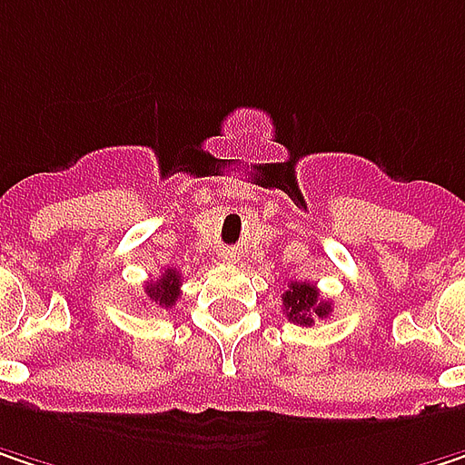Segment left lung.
<instances>
[{"label":"left lung","instance_id":"1","mask_svg":"<svg viewBox=\"0 0 465 465\" xmlns=\"http://www.w3.org/2000/svg\"><path fill=\"white\" fill-rule=\"evenodd\" d=\"M282 303H284L287 319L298 322V324H314V317L324 319L330 317V312H332V303L319 295V290L312 282L287 284V290L282 295Z\"/></svg>","mask_w":465,"mask_h":465}]
</instances>
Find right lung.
Returning <instances> with one entry per match:
<instances>
[{
  "label": "right lung",
  "instance_id": "1",
  "mask_svg": "<svg viewBox=\"0 0 465 465\" xmlns=\"http://www.w3.org/2000/svg\"><path fill=\"white\" fill-rule=\"evenodd\" d=\"M178 295H181V274L175 269H164L156 282H148L146 284V301L162 306V309L175 306Z\"/></svg>",
  "mask_w": 465,
  "mask_h": 465
}]
</instances>
